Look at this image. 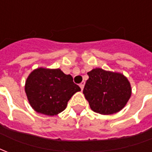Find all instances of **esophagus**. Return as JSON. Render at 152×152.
Returning <instances> with one entry per match:
<instances>
[{"instance_id":"34e87169","label":"esophagus","mask_w":152,"mask_h":152,"mask_svg":"<svg viewBox=\"0 0 152 152\" xmlns=\"http://www.w3.org/2000/svg\"><path fill=\"white\" fill-rule=\"evenodd\" d=\"M84 85H85V82H82V83L79 84V87H81V89H82V90H83Z\"/></svg>"}]
</instances>
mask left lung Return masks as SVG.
Listing matches in <instances>:
<instances>
[{"label": "left lung", "instance_id": "8db88e82", "mask_svg": "<svg viewBox=\"0 0 152 152\" xmlns=\"http://www.w3.org/2000/svg\"><path fill=\"white\" fill-rule=\"evenodd\" d=\"M83 94L93 111L103 115L121 110L131 96L129 81L119 73L96 68L87 73Z\"/></svg>", "mask_w": 152, "mask_h": 152}]
</instances>
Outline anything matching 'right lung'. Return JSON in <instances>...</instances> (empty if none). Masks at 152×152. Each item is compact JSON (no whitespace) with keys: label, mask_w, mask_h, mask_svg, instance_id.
<instances>
[{"label":"right lung","mask_w":152,"mask_h":152,"mask_svg":"<svg viewBox=\"0 0 152 152\" xmlns=\"http://www.w3.org/2000/svg\"><path fill=\"white\" fill-rule=\"evenodd\" d=\"M81 91L71 75L61 69L39 68L31 73L25 85L27 99L39 113L53 116L64 111L72 96Z\"/></svg>","instance_id":"add662e5"}]
</instances>
